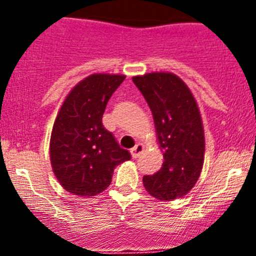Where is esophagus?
<instances>
[{"label": "esophagus", "mask_w": 256, "mask_h": 256, "mask_svg": "<svg viewBox=\"0 0 256 256\" xmlns=\"http://www.w3.org/2000/svg\"><path fill=\"white\" fill-rule=\"evenodd\" d=\"M142 152H144V146L141 144H137L134 148H130V154H132L133 159H137Z\"/></svg>", "instance_id": "1"}]
</instances>
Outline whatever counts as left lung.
I'll return each mask as SVG.
<instances>
[{
  "label": "left lung",
  "instance_id": "1",
  "mask_svg": "<svg viewBox=\"0 0 256 256\" xmlns=\"http://www.w3.org/2000/svg\"><path fill=\"white\" fill-rule=\"evenodd\" d=\"M155 122L164 162L159 172L144 177L154 198L170 201L195 186L204 164L205 138L198 104L182 79L172 73L134 76Z\"/></svg>",
  "mask_w": 256,
  "mask_h": 256
}]
</instances>
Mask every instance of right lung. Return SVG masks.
<instances>
[{
	"mask_svg": "<svg viewBox=\"0 0 256 256\" xmlns=\"http://www.w3.org/2000/svg\"><path fill=\"white\" fill-rule=\"evenodd\" d=\"M124 76L92 74L72 90L52 128L50 156L61 186L78 196H94L112 183L114 168L130 159L102 124L108 101Z\"/></svg>",
	"mask_w": 256,
	"mask_h": 256,
	"instance_id": "right-lung-1",
	"label": "right lung"
}]
</instances>
